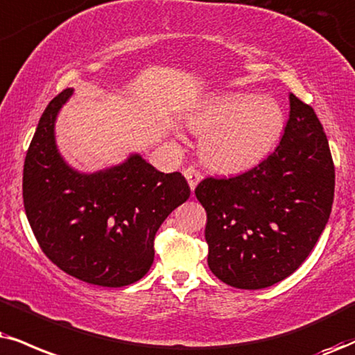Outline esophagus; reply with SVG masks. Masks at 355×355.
I'll return each mask as SVG.
<instances>
[{
  "label": "esophagus",
  "mask_w": 355,
  "mask_h": 355,
  "mask_svg": "<svg viewBox=\"0 0 355 355\" xmlns=\"http://www.w3.org/2000/svg\"><path fill=\"white\" fill-rule=\"evenodd\" d=\"M182 174H184V178L187 179V182H189V187L191 191L196 189V186H198V182L200 181V173L196 168H186L182 171Z\"/></svg>",
  "instance_id": "esophagus-1"
}]
</instances>
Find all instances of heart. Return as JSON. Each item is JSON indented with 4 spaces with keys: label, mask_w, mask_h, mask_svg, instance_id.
Segmentation results:
<instances>
[{
    "label": "heart",
    "mask_w": 355,
    "mask_h": 355,
    "mask_svg": "<svg viewBox=\"0 0 355 355\" xmlns=\"http://www.w3.org/2000/svg\"><path fill=\"white\" fill-rule=\"evenodd\" d=\"M209 168L222 173L248 169L268 156L284 130V112L277 100L229 92L205 100L189 116Z\"/></svg>",
    "instance_id": "b5f03b06"
}]
</instances>
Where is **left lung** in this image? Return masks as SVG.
Returning <instances> with one entry per match:
<instances>
[{"mask_svg": "<svg viewBox=\"0 0 355 355\" xmlns=\"http://www.w3.org/2000/svg\"><path fill=\"white\" fill-rule=\"evenodd\" d=\"M196 198L207 212V263L240 290H261L300 268L321 237L334 200V163L321 121L290 94L282 141L234 178H205Z\"/></svg>", "mask_w": 355, "mask_h": 355, "instance_id": "left-lung-1", "label": "left lung"}]
</instances>
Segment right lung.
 Segmentation results:
<instances>
[{"instance_id": "obj_1", "label": "right lung", "mask_w": 355, "mask_h": 355, "mask_svg": "<svg viewBox=\"0 0 355 355\" xmlns=\"http://www.w3.org/2000/svg\"><path fill=\"white\" fill-rule=\"evenodd\" d=\"M72 89L51 100L29 144L24 211L39 247L71 277L107 288L141 279L155 260V235L191 189L139 155L97 173H80L55 144V118Z\"/></svg>"}]
</instances>
